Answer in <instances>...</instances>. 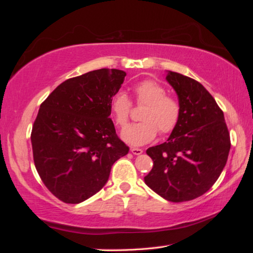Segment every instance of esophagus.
I'll return each instance as SVG.
<instances>
[{"mask_svg": "<svg viewBox=\"0 0 253 253\" xmlns=\"http://www.w3.org/2000/svg\"><path fill=\"white\" fill-rule=\"evenodd\" d=\"M130 152L134 154V155H140V154L143 153V149L142 148H137V147H131Z\"/></svg>", "mask_w": 253, "mask_h": 253, "instance_id": "esophagus-1", "label": "esophagus"}]
</instances>
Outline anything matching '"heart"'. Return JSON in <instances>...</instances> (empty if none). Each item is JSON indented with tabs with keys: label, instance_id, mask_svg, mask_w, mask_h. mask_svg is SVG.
I'll return each mask as SVG.
<instances>
[{
	"label": "heart",
	"instance_id": "obj_1",
	"mask_svg": "<svg viewBox=\"0 0 253 253\" xmlns=\"http://www.w3.org/2000/svg\"><path fill=\"white\" fill-rule=\"evenodd\" d=\"M137 105H145L140 114L142 122L132 124L123 130L122 138L130 145H144L155 138L158 130L165 136L174 131L182 116L179 101L168 95L160 83L146 79L132 87ZM132 104L124 91H117L111 98L110 110L119 127H125L129 121Z\"/></svg>",
	"mask_w": 253,
	"mask_h": 253
}]
</instances>
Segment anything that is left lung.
<instances>
[{
	"label": "left lung",
	"mask_w": 253,
	"mask_h": 253,
	"mask_svg": "<svg viewBox=\"0 0 253 253\" xmlns=\"http://www.w3.org/2000/svg\"><path fill=\"white\" fill-rule=\"evenodd\" d=\"M182 116L168 142L149 147L153 169L145 183L170 202H185L212 187L228 161L231 140L223 111L199 81L169 71Z\"/></svg>",
	"instance_id": "8db88e82"
}]
</instances>
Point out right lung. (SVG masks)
Returning <instances> with one entry per match:
<instances>
[{
	"mask_svg": "<svg viewBox=\"0 0 253 253\" xmlns=\"http://www.w3.org/2000/svg\"><path fill=\"white\" fill-rule=\"evenodd\" d=\"M125 76L104 68L74 77L40 106L31 131L34 165L62 202L77 204L95 195L114 163L129 152L109 118L111 98Z\"/></svg>",
	"mask_w": 253,
	"mask_h": 253,
	"instance_id": "right-lung-1",
	"label": "right lung"
}]
</instances>
